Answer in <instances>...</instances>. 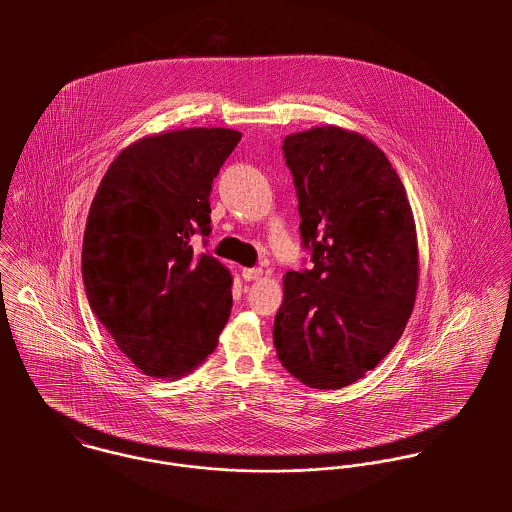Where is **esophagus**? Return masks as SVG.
<instances>
[{"label":"esophagus","instance_id":"1","mask_svg":"<svg viewBox=\"0 0 512 512\" xmlns=\"http://www.w3.org/2000/svg\"><path fill=\"white\" fill-rule=\"evenodd\" d=\"M262 276V270L260 268H244L242 270V278L246 280V282H254V280H258Z\"/></svg>","mask_w":512,"mask_h":512}]
</instances>
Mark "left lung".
Wrapping results in <instances>:
<instances>
[{
    "label": "left lung",
    "mask_w": 512,
    "mask_h": 512,
    "mask_svg": "<svg viewBox=\"0 0 512 512\" xmlns=\"http://www.w3.org/2000/svg\"><path fill=\"white\" fill-rule=\"evenodd\" d=\"M282 151L311 268L284 276L274 347L293 378L337 390L404 333L418 290L416 224L400 177L363 136L313 128Z\"/></svg>",
    "instance_id": "left-lung-1"
}]
</instances>
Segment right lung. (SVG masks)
Segmentation results:
<instances>
[{"instance_id":"add662e5","label":"right lung","mask_w":512,"mask_h":512,"mask_svg":"<svg viewBox=\"0 0 512 512\" xmlns=\"http://www.w3.org/2000/svg\"><path fill=\"white\" fill-rule=\"evenodd\" d=\"M242 134L191 128L126 147L106 171L82 240L92 313L153 378H177L217 347L232 278L193 236L211 234L213 181Z\"/></svg>"}]
</instances>
